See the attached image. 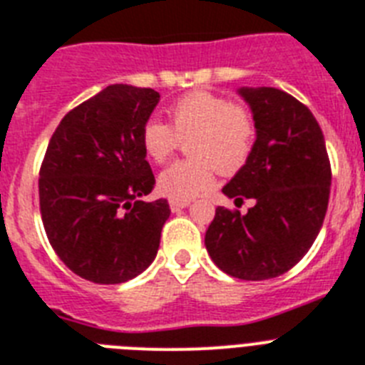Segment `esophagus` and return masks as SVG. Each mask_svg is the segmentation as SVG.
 <instances>
[{"label":"esophagus","instance_id":"1","mask_svg":"<svg viewBox=\"0 0 365 365\" xmlns=\"http://www.w3.org/2000/svg\"><path fill=\"white\" fill-rule=\"evenodd\" d=\"M189 202L187 200H170V210H173L174 213L182 212L183 208H187Z\"/></svg>","mask_w":365,"mask_h":365}]
</instances>
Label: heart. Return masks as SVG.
Segmentation results:
<instances>
[{
  "label": "heart",
  "mask_w": 365,
  "mask_h": 365,
  "mask_svg": "<svg viewBox=\"0 0 365 365\" xmlns=\"http://www.w3.org/2000/svg\"><path fill=\"white\" fill-rule=\"evenodd\" d=\"M170 125L161 120H148L140 142L153 163H165L180 146L189 142L195 159L178 161L157 178V189L170 200H191L212 187L215 170H238L253 150L257 127L253 115L232 105L229 99L195 91L178 99L168 108Z\"/></svg>",
  "instance_id": "b5f03b06"
}]
</instances>
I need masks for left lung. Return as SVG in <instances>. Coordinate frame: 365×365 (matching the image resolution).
Returning a JSON list of instances; mask_svg holds the SVG:
<instances>
[{"label": "left lung", "mask_w": 365, "mask_h": 365, "mask_svg": "<svg viewBox=\"0 0 365 365\" xmlns=\"http://www.w3.org/2000/svg\"><path fill=\"white\" fill-rule=\"evenodd\" d=\"M257 138L247 161L223 192L253 198L245 215L219 206L206 250L219 269L245 281L285 274L309 251L330 198L327 144L306 105L277 88H240Z\"/></svg>", "instance_id": "8db88e82"}]
</instances>
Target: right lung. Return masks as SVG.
I'll return each instance as SVG.
<instances>
[{
  "mask_svg": "<svg viewBox=\"0 0 365 365\" xmlns=\"http://www.w3.org/2000/svg\"><path fill=\"white\" fill-rule=\"evenodd\" d=\"M161 96L112 84L59 121L38 173V204L50 245L76 275L125 283L155 259L170 215L155 185L142 127Z\"/></svg>",
  "mask_w": 365,
  "mask_h": 365,
  "instance_id": "obj_1",
  "label": "right lung"
}]
</instances>
